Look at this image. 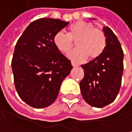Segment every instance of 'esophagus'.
I'll list each match as a JSON object with an SVG mask.
<instances>
[{
	"label": "esophagus",
	"instance_id": "1",
	"mask_svg": "<svg viewBox=\"0 0 132 132\" xmlns=\"http://www.w3.org/2000/svg\"><path fill=\"white\" fill-rule=\"evenodd\" d=\"M72 66H74V67H76V66H78V64H76V63H73V62H72Z\"/></svg>",
	"mask_w": 132,
	"mask_h": 132
}]
</instances>
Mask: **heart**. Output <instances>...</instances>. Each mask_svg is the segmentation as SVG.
<instances>
[{"label": "heart", "instance_id": "heart-1", "mask_svg": "<svg viewBox=\"0 0 132 132\" xmlns=\"http://www.w3.org/2000/svg\"><path fill=\"white\" fill-rule=\"evenodd\" d=\"M76 42L75 50L68 54L70 60L75 63L86 60L88 56L90 59H96L104 52L106 47L105 33L89 22L79 21L68 28V34L62 31L54 36V43L62 53L67 54L73 48Z\"/></svg>", "mask_w": 132, "mask_h": 132}]
</instances>
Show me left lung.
<instances>
[{
	"label": "left lung",
	"mask_w": 132,
	"mask_h": 132,
	"mask_svg": "<svg viewBox=\"0 0 132 132\" xmlns=\"http://www.w3.org/2000/svg\"><path fill=\"white\" fill-rule=\"evenodd\" d=\"M106 47L98 58L81 65L84 77L80 82L83 98L89 105L103 108L113 102L120 91L123 72V51L114 33L103 27Z\"/></svg>",
	"instance_id": "obj_1"
}]
</instances>
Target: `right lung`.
I'll list each match as a JSON object with an SVG mask.
<instances>
[{
  "label": "right lung",
  "mask_w": 132,
  "mask_h": 132,
  "mask_svg": "<svg viewBox=\"0 0 132 132\" xmlns=\"http://www.w3.org/2000/svg\"><path fill=\"white\" fill-rule=\"evenodd\" d=\"M68 24L50 18L36 20L15 45L12 60L15 87L20 98L33 108L54 103L72 69L71 61L54 43V35Z\"/></svg>",
  "instance_id": "1"
}]
</instances>
